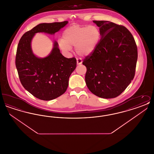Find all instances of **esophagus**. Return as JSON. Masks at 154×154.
<instances>
[{"label":"esophagus","mask_w":154,"mask_h":154,"mask_svg":"<svg viewBox=\"0 0 154 154\" xmlns=\"http://www.w3.org/2000/svg\"><path fill=\"white\" fill-rule=\"evenodd\" d=\"M82 62V60L81 58H77V65H81Z\"/></svg>","instance_id":"esophagus-1"}]
</instances>
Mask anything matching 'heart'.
<instances>
[{
	"label": "heart",
	"mask_w": 154,
	"mask_h": 154,
	"mask_svg": "<svg viewBox=\"0 0 154 154\" xmlns=\"http://www.w3.org/2000/svg\"><path fill=\"white\" fill-rule=\"evenodd\" d=\"M100 39V32L96 26L74 25L63 31L59 44L63 50L70 51L72 47H75L78 55L88 56L94 51Z\"/></svg>",
	"instance_id": "1"
}]
</instances>
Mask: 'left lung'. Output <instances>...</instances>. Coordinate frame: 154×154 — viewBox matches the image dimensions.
<instances>
[{
    "mask_svg": "<svg viewBox=\"0 0 154 154\" xmlns=\"http://www.w3.org/2000/svg\"><path fill=\"white\" fill-rule=\"evenodd\" d=\"M101 38L95 50L84 59L85 82L96 96L111 99L121 95L133 80L137 48L126 28L107 21H93Z\"/></svg>",
    "mask_w": 154,
    "mask_h": 154,
    "instance_id": "8db88e82",
    "label": "left lung"
}]
</instances>
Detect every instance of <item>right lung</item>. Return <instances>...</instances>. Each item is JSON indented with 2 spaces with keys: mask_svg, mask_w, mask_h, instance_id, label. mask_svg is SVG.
Segmentation results:
<instances>
[{
  "mask_svg": "<svg viewBox=\"0 0 154 154\" xmlns=\"http://www.w3.org/2000/svg\"><path fill=\"white\" fill-rule=\"evenodd\" d=\"M67 23H40L25 33L18 44L15 66L20 80L24 88L39 99L51 100L66 92L69 77L76 67L77 61L74 57H63L56 41L50 54L39 58L32 50V39L38 32L54 35Z\"/></svg>",
  "mask_w": 154,
  "mask_h": 154,
  "instance_id": "obj_1",
  "label": "right lung"
}]
</instances>
